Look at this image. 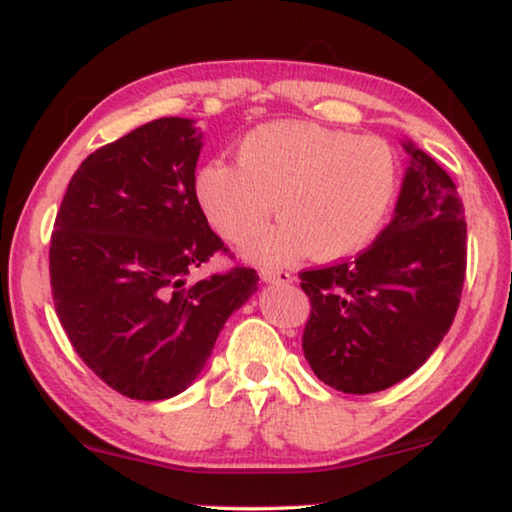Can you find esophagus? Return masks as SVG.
<instances>
[{
  "label": "esophagus",
  "instance_id": "1",
  "mask_svg": "<svg viewBox=\"0 0 512 512\" xmlns=\"http://www.w3.org/2000/svg\"><path fill=\"white\" fill-rule=\"evenodd\" d=\"M258 275H261L263 282H268V284H289V282H293V275H291V272H286V270L263 268L261 272H258Z\"/></svg>",
  "mask_w": 512,
  "mask_h": 512
}]
</instances>
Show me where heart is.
I'll return each mask as SVG.
<instances>
[{
    "label": "heart",
    "instance_id": "obj_1",
    "mask_svg": "<svg viewBox=\"0 0 512 512\" xmlns=\"http://www.w3.org/2000/svg\"><path fill=\"white\" fill-rule=\"evenodd\" d=\"M398 158L384 139L324 125H258L237 144V165L209 160L195 191L207 219L228 240H244L254 261L284 263L310 251L319 261L352 256L375 240L398 193Z\"/></svg>",
    "mask_w": 512,
    "mask_h": 512
}]
</instances>
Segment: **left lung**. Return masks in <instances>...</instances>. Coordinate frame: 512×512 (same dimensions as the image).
I'll list each match as a JSON object with an SVG mask.
<instances>
[{
  "instance_id": "1",
  "label": "left lung",
  "mask_w": 512,
  "mask_h": 512,
  "mask_svg": "<svg viewBox=\"0 0 512 512\" xmlns=\"http://www.w3.org/2000/svg\"><path fill=\"white\" fill-rule=\"evenodd\" d=\"M394 219L377 240L300 272L310 298L303 352L345 394H375L415 373L450 331L466 279L464 202L450 174L412 144Z\"/></svg>"
}]
</instances>
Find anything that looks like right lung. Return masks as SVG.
<instances>
[{
    "label": "right lung",
    "instance_id": "right-lung-1",
    "mask_svg": "<svg viewBox=\"0 0 512 512\" xmlns=\"http://www.w3.org/2000/svg\"><path fill=\"white\" fill-rule=\"evenodd\" d=\"M202 142L188 118H156L83 160L48 251L55 312L83 363L118 394L163 401L184 391L223 324L258 289L237 263L188 282L230 254L195 193Z\"/></svg>",
    "mask_w": 512,
    "mask_h": 512
}]
</instances>
